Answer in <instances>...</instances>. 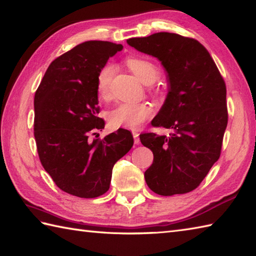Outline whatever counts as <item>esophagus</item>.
<instances>
[{"mask_svg":"<svg viewBox=\"0 0 256 256\" xmlns=\"http://www.w3.org/2000/svg\"><path fill=\"white\" fill-rule=\"evenodd\" d=\"M132 134H133V138H134V143H135V144H140V138H138L140 134H138V132H135V131H133Z\"/></svg>","mask_w":256,"mask_h":256,"instance_id":"obj_1","label":"esophagus"}]
</instances>
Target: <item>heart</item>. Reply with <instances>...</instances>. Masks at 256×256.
Instances as JSON below:
<instances>
[{"label":"heart","instance_id":"obj_1","mask_svg":"<svg viewBox=\"0 0 256 256\" xmlns=\"http://www.w3.org/2000/svg\"><path fill=\"white\" fill-rule=\"evenodd\" d=\"M130 70L145 84H154L160 76L156 64L145 58L130 57L126 59ZM116 74V66L108 64L103 66L96 77V91L102 99H108L111 94V84ZM156 94H162L160 86H150ZM154 110L148 103H122L108 113V122L113 128L138 130L153 116Z\"/></svg>","mask_w":256,"mask_h":256}]
</instances>
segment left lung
Wrapping results in <instances>:
<instances>
[{"label":"left lung","instance_id":"8db88e82","mask_svg":"<svg viewBox=\"0 0 256 256\" xmlns=\"http://www.w3.org/2000/svg\"><path fill=\"white\" fill-rule=\"evenodd\" d=\"M126 42L156 57L167 72L168 94L152 125L172 133L140 135L154 155L145 182L160 196L192 192L221 154L228 124L224 80L209 52L194 38L162 32Z\"/></svg>","mask_w":256,"mask_h":256}]
</instances>
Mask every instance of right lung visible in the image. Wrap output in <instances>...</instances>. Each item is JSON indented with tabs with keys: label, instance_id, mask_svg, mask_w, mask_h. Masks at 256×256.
Instances as JSON below:
<instances>
[{
	"label": "right lung",
	"instance_id": "right-lung-1",
	"mask_svg": "<svg viewBox=\"0 0 256 256\" xmlns=\"http://www.w3.org/2000/svg\"><path fill=\"white\" fill-rule=\"evenodd\" d=\"M121 44L89 40L54 60L34 99V136L42 167L62 192L96 198L110 188L116 162L132 148L133 136L118 128L104 138L91 135L104 128L98 118L96 77Z\"/></svg>",
	"mask_w": 256,
	"mask_h": 256
}]
</instances>
